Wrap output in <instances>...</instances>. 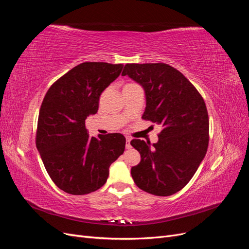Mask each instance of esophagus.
<instances>
[{
    "instance_id": "esophagus-1",
    "label": "esophagus",
    "mask_w": 249,
    "mask_h": 249,
    "mask_svg": "<svg viewBox=\"0 0 249 249\" xmlns=\"http://www.w3.org/2000/svg\"><path fill=\"white\" fill-rule=\"evenodd\" d=\"M132 145H131V138L130 137H126V141H125V148L129 149L131 148Z\"/></svg>"
}]
</instances>
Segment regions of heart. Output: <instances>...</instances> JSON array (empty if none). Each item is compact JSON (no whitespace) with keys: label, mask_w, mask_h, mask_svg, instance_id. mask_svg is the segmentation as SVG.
<instances>
[{"label":"heart","mask_w":249,"mask_h":249,"mask_svg":"<svg viewBox=\"0 0 249 249\" xmlns=\"http://www.w3.org/2000/svg\"><path fill=\"white\" fill-rule=\"evenodd\" d=\"M130 85H134V84H132V83H130V84H126L125 86H130ZM125 86H124V87H125Z\"/></svg>","instance_id":"heart-1"}]
</instances>
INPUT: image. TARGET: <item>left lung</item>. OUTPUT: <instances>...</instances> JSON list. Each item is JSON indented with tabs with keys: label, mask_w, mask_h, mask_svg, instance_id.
Masks as SVG:
<instances>
[{
	"label": "left lung",
	"mask_w": 249,
	"mask_h": 249,
	"mask_svg": "<svg viewBox=\"0 0 249 249\" xmlns=\"http://www.w3.org/2000/svg\"><path fill=\"white\" fill-rule=\"evenodd\" d=\"M129 76L145 90L142 119L160 124L159 141L133 139L141 161L131 175L141 190L169 196L182 190L196 172L209 145V115L198 90L184 74L166 63H127Z\"/></svg>",
	"instance_id": "left-lung-1"
}]
</instances>
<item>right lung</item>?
Masks as SVG:
<instances>
[{
	"mask_svg": "<svg viewBox=\"0 0 249 249\" xmlns=\"http://www.w3.org/2000/svg\"><path fill=\"white\" fill-rule=\"evenodd\" d=\"M124 64L83 62L53 84L42 101L36 147L50 178L66 193L88 194L107 182L109 167L124 154L125 138L112 133L90 137L85 119L99 109L102 92Z\"/></svg>",
	"mask_w": 249,
	"mask_h": 249,
	"instance_id": "add662e5",
	"label": "right lung"
}]
</instances>
